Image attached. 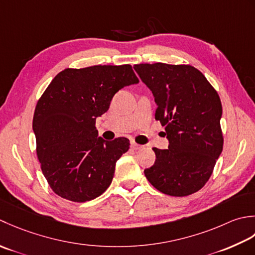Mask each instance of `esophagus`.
<instances>
[{"mask_svg":"<svg viewBox=\"0 0 255 255\" xmlns=\"http://www.w3.org/2000/svg\"><path fill=\"white\" fill-rule=\"evenodd\" d=\"M131 147H132L133 149H135V150H137V149H142V148H143L142 145H139V144L135 143V142H131Z\"/></svg>","mask_w":255,"mask_h":255,"instance_id":"1","label":"esophagus"}]
</instances>
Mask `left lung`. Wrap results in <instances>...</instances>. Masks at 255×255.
Here are the masks:
<instances>
[{
	"label": "left lung",
	"instance_id": "1",
	"mask_svg": "<svg viewBox=\"0 0 255 255\" xmlns=\"http://www.w3.org/2000/svg\"><path fill=\"white\" fill-rule=\"evenodd\" d=\"M157 105L155 119L165 127L167 149L154 147L156 159L144 170L160 193L184 197L209 180L223 136L219 95L201 72L190 65L139 64L134 66Z\"/></svg>",
	"mask_w": 255,
	"mask_h": 255
}]
</instances>
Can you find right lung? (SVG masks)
I'll return each mask as SVG.
<instances>
[{"instance_id": "obj_1", "label": "right lung", "mask_w": 255, "mask_h": 255, "mask_svg": "<svg viewBox=\"0 0 255 255\" xmlns=\"http://www.w3.org/2000/svg\"><path fill=\"white\" fill-rule=\"evenodd\" d=\"M137 82L131 65L91 66L62 70L46 88L33 129L41 171L56 195L85 202L110 186L129 141L98 137L96 119L108 111L119 90Z\"/></svg>"}]
</instances>
